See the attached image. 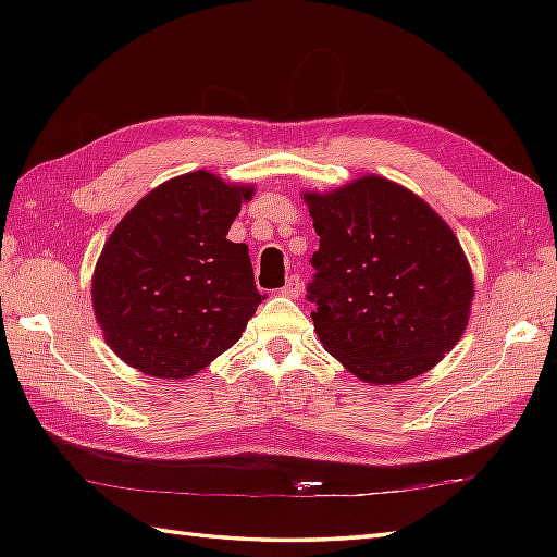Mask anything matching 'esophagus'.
<instances>
[{
  "mask_svg": "<svg viewBox=\"0 0 557 557\" xmlns=\"http://www.w3.org/2000/svg\"><path fill=\"white\" fill-rule=\"evenodd\" d=\"M282 294H285V297H292V299L299 297V294H301V280H299V275H292L287 280V285L282 287Z\"/></svg>",
  "mask_w": 557,
  "mask_h": 557,
  "instance_id": "1",
  "label": "esophagus"
}]
</instances>
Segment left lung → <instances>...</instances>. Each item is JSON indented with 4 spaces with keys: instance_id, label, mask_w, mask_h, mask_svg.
Listing matches in <instances>:
<instances>
[{
    "instance_id": "obj_1",
    "label": "left lung",
    "mask_w": 557,
    "mask_h": 557,
    "mask_svg": "<svg viewBox=\"0 0 557 557\" xmlns=\"http://www.w3.org/2000/svg\"><path fill=\"white\" fill-rule=\"evenodd\" d=\"M321 246L309 301L318 339L363 383L411 381L467 330L474 275L455 232L377 174L304 194Z\"/></svg>"
}]
</instances>
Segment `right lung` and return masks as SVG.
Masks as SVG:
<instances>
[{
	"instance_id": "1",
	"label": "right lung",
	"mask_w": 557,
	"mask_h": 557,
	"mask_svg": "<svg viewBox=\"0 0 557 557\" xmlns=\"http://www.w3.org/2000/svg\"><path fill=\"white\" fill-rule=\"evenodd\" d=\"M253 186L206 170L152 188L116 224L92 272V311L124 363L182 381L242 337L260 297L246 244L227 239Z\"/></svg>"
}]
</instances>
